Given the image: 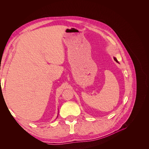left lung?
I'll return each instance as SVG.
<instances>
[{
	"label": "left lung",
	"mask_w": 149,
	"mask_h": 149,
	"mask_svg": "<svg viewBox=\"0 0 149 149\" xmlns=\"http://www.w3.org/2000/svg\"><path fill=\"white\" fill-rule=\"evenodd\" d=\"M114 61H116V62H117V60L116 59V58H115V57H114Z\"/></svg>",
	"instance_id": "8db88e82"
}]
</instances>
